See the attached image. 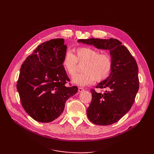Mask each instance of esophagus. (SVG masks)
I'll use <instances>...</instances> for the list:
<instances>
[{"label":"esophagus","instance_id":"34e87169","mask_svg":"<svg viewBox=\"0 0 154 154\" xmlns=\"http://www.w3.org/2000/svg\"><path fill=\"white\" fill-rule=\"evenodd\" d=\"M83 91H84V88L83 87H78V92H82Z\"/></svg>","mask_w":154,"mask_h":154}]
</instances>
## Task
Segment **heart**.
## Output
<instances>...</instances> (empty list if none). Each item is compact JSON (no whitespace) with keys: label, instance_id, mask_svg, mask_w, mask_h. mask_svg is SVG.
Masks as SVG:
<instances>
[{"label":"heart","instance_id":"obj_1","mask_svg":"<svg viewBox=\"0 0 154 154\" xmlns=\"http://www.w3.org/2000/svg\"><path fill=\"white\" fill-rule=\"evenodd\" d=\"M83 64V72L72 78L73 83L84 86L96 80L103 81L109 76L112 69V61L107 53H100L97 50L88 47L78 48L74 50V54L67 52L62 60V66L71 76L76 72L78 64Z\"/></svg>","mask_w":154,"mask_h":154}]
</instances>
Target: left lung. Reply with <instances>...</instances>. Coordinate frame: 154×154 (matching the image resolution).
Instances as JSON below:
<instances>
[{"instance_id": "obj_1", "label": "left lung", "mask_w": 154, "mask_h": 154, "mask_svg": "<svg viewBox=\"0 0 154 154\" xmlns=\"http://www.w3.org/2000/svg\"><path fill=\"white\" fill-rule=\"evenodd\" d=\"M78 42L110 51L112 61L111 73L96 87L108 90L103 93L91 90L92 101L87 113L88 119L96 125H109L117 122L131 109L139 90L136 60L117 39H80Z\"/></svg>"}]
</instances>
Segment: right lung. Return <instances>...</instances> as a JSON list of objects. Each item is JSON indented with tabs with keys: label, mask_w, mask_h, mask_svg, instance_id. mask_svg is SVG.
<instances>
[{
	"label": "right lung",
	"mask_w": 154,
	"mask_h": 154,
	"mask_svg": "<svg viewBox=\"0 0 154 154\" xmlns=\"http://www.w3.org/2000/svg\"><path fill=\"white\" fill-rule=\"evenodd\" d=\"M67 51L63 38L41 44L23 62L17 88L23 108L31 117L41 123L57 119L70 97L78 92L62 66Z\"/></svg>",
	"instance_id": "1"
}]
</instances>
